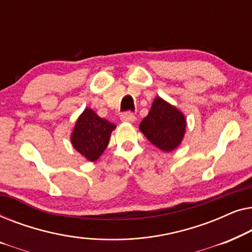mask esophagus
Masks as SVG:
<instances>
[{
    "label": "esophagus",
    "instance_id": "obj_1",
    "mask_svg": "<svg viewBox=\"0 0 252 252\" xmlns=\"http://www.w3.org/2000/svg\"><path fill=\"white\" fill-rule=\"evenodd\" d=\"M120 119H122V122L125 123H134L135 122V116L130 112H124L123 115L120 116Z\"/></svg>",
    "mask_w": 252,
    "mask_h": 252
}]
</instances>
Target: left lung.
Here are the masks:
<instances>
[{"instance_id":"8db88e82","label":"left lung","mask_w":252,"mask_h":252,"mask_svg":"<svg viewBox=\"0 0 252 252\" xmlns=\"http://www.w3.org/2000/svg\"><path fill=\"white\" fill-rule=\"evenodd\" d=\"M140 130L158 149L170 153L184 139L186 118L175 106L156 97L148 116L140 124Z\"/></svg>"}]
</instances>
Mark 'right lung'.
I'll return each instance as SVG.
<instances>
[{
	"mask_svg": "<svg viewBox=\"0 0 252 252\" xmlns=\"http://www.w3.org/2000/svg\"><path fill=\"white\" fill-rule=\"evenodd\" d=\"M115 128V124L98 117L92 109L86 108L79 116L71 134L72 146L88 160H97L108 147Z\"/></svg>",
	"mask_w": 252,
	"mask_h": 252,
	"instance_id": "1",
	"label": "right lung"
}]
</instances>
